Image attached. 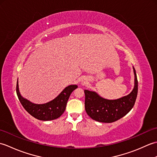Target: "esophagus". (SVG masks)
I'll return each instance as SVG.
<instances>
[{"instance_id":"34e87169","label":"esophagus","mask_w":157,"mask_h":157,"mask_svg":"<svg viewBox=\"0 0 157 157\" xmlns=\"http://www.w3.org/2000/svg\"><path fill=\"white\" fill-rule=\"evenodd\" d=\"M84 82V83H85V82Z\"/></svg>"}]
</instances>
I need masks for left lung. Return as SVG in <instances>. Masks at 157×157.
<instances>
[{"instance_id": "left-lung-1", "label": "left lung", "mask_w": 157, "mask_h": 157, "mask_svg": "<svg viewBox=\"0 0 157 157\" xmlns=\"http://www.w3.org/2000/svg\"><path fill=\"white\" fill-rule=\"evenodd\" d=\"M134 88L128 95L115 100L101 97L98 93L85 90V109L90 117L99 122L113 123L122 118L131 111L138 94V79L136 70Z\"/></svg>"}]
</instances>
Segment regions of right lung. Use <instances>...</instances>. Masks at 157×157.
I'll return each instance as SVG.
<instances>
[{"label": "right lung", "mask_w": 157, "mask_h": 157, "mask_svg": "<svg viewBox=\"0 0 157 157\" xmlns=\"http://www.w3.org/2000/svg\"><path fill=\"white\" fill-rule=\"evenodd\" d=\"M78 88L77 85H69L52 101L44 104H35L23 98L19 92L18 79L16 92L20 102L26 111L36 119L42 121H51L59 118L64 113L68 99L71 92Z\"/></svg>", "instance_id": "right-lung-1"}]
</instances>
